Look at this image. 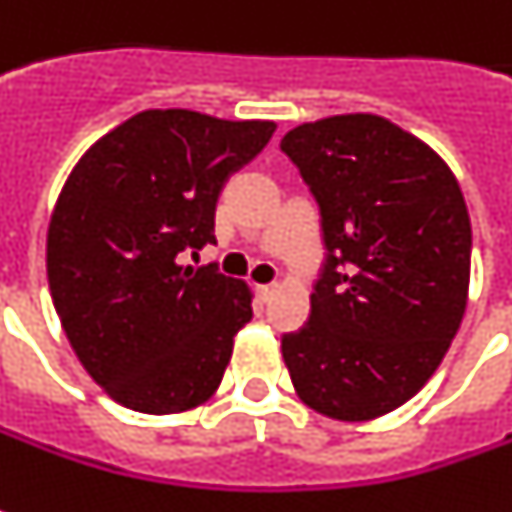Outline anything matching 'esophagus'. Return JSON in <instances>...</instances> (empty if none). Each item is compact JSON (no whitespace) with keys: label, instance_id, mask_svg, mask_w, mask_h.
<instances>
[{"label":"esophagus","instance_id":"esophagus-1","mask_svg":"<svg viewBox=\"0 0 512 512\" xmlns=\"http://www.w3.org/2000/svg\"><path fill=\"white\" fill-rule=\"evenodd\" d=\"M276 290H279V284H259V287H256V293H259L262 301H270V298L276 296Z\"/></svg>","mask_w":512,"mask_h":512}]
</instances>
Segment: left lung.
I'll list each match as a JSON object with an SVG mask.
<instances>
[{"label":"left lung","mask_w":512,"mask_h":512,"mask_svg":"<svg viewBox=\"0 0 512 512\" xmlns=\"http://www.w3.org/2000/svg\"><path fill=\"white\" fill-rule=\"evenodd\" d=\"M281 149L321 205L329 250L310 321L281 355L304 406L366 423L423 389L462 324L468 205L440 154L372 112L301 123Z\"/></svg>","instance_id":"left-lung-1"}]
</instances>
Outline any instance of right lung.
<instances>
[{
  "mask_svg": "<svg viewBox=\"0 0 512 512\" xmlns=\"http://www.w3.org/2000/svg\"><path fill=\"white\" fill-rule=\"evenodd\" d=\"M273 120L146 109L72 166L47 228V281L87 375L140 414H180L219 389L248 281L180 264L214 242L216 197Z\"/></svg>",
  "mask_w": 512,
  "mask_h": 512,
  "instance_id": "1",
  "label": "right lung"
}]
</instances>
